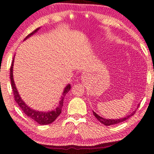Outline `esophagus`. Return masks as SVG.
Listing matches in <instances>:
<instances>
[{"instance_id": "esophagus-1", "label": "esophagus", "mask_w": 154, "mask_h": 154, "mask_svg": "<svg viewBox=\"0 0 154 154\" xmlns=\"http://www.w3.org/2000/svg\"><path fill=\"white\" fill-rule=\"evenodd\" d=\"M81 79L83 81H86L88 79V75H87V74H83V75L81 76Z\"/></svg>"}]
</instances>
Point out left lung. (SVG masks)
Here are the masks:
<instances>
[{
	"label": "left lung",
	"mask_w": 154,
	"mask_h": 154,
	"mask_svg": "<svg viewBox=\"0 0 154 154\" xmlns=\"http://www.w3.org/2000/svg\"><path fill=\"white\" fill-rule=\"evenodd\" d=\"M138 106H139V104L138 105ZM135 111H136V110H134V111L132 112V113H131L129 115L126 116V117H123V118H121V119H104V118L100 116H98L97 113H95L94 111H93V113H94V116L97 119V120L98 121H100V123H103V124L105 125V126H111V125H114V124H117V123H121L123 122V121L127 120V119H128V118H130L131 116H133L135 113Z\"/></svg>",
	"instance_id": "8db88e82"
}]
</instances>
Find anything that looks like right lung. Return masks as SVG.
Segmentation results:
<instances>
[{
  "instance_id": "1",
  "label": "right lung",
  "mask_w": 154,
  "mask_h": 154,
  "mask_svg": "<svg viewBox=\"0 0 154 154\" xmlns=\"http://www.w3.org/2000/svg\"><path fill=\"white\" fill-rule=\"evenodd\" d=\"M40 29V28L35 29V31L32 32L31 33H30L29 35H27L26 37V38L24 39L26 40L28 38H30L32 35H34L36 32ZM14 58L15 56L13 57V59L12 61V64H11V86H12L13 94H14V98L15 100L17 103H18V106H20V108L21 110L23 111V113L26 115H27V116L31 118V119H33V121H35V122H37L40 125H46V124H50L52 122L56 120V118L61 113V109L62 106L63 105V99L64 97L67 93L69 91L70 89H71V84H68L67 86L65 87L64 88L63 92V96L61 98V100H60L59 103H58V106H57L56 109L53 110V111H36V110L31 109V107H29L27 104H26L25 102L23 100V99L20 97V94L17 90L16 84H15L14 80H13V63H14Z\"/></svg>"
}]
</instances>
